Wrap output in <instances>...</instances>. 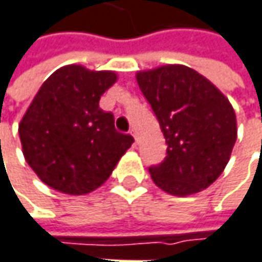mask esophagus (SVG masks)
<instances>
[{
    "instance_id": "obj_1",
    "label": "esophagus",
    "mask_w": 262,
    "mask_h": 262,
    "mask_svg": "<svg viewBox=\"0 0 262 262\" xmlns=\"http://www.w3.org/2000/svg\"><path fill=\"white\" fill-rule=\"evenodd\" d=\"M129 133H131V136H133V137L136 139V143H137V133H136V129H131Z\"/></svg>"
}]
</instances>
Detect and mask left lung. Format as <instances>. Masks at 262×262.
I'll list each match as a JSON object with an SVG mask.
<instances>
[{
  "label": "left lung",
  "mask_w": 262,
  "mask_h": 262,
  "mask_svg": "<svg viewBox=\"0 0 262 262\" xmlns=\"http://www.w3.org/2000/svg\"><path fill=\"white\" fill-rule=\"evenodd\" d=\"M167 143L149 173L171 195H191L221 176L237 139L235 113L224 94L192 68L164 66L137 74Z\"/></svg>",
  "instance_id": "8db88e82"
}]
</instances>
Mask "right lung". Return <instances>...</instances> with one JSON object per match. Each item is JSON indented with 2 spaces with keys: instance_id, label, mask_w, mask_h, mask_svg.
<instances>
[{
  "instance_id": "1",
  "label": "right lung",
  "mask_w": 262,
  "mask_h": 262,
  "mask_svg": "<svg viewBox=\"0 0 262 262\" xmlns=\"http://www.w3.org/2000/svg\"><path fill=\"white\" fill-rule=\"evenodd\" d=\"M116 82L112 71L67 66L41 88L19 125L24 157L50 188L82 195L101 186L134 143L115 128L100 98Z\"/></svg>"
}]
</instances>
